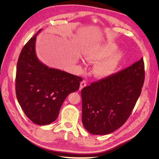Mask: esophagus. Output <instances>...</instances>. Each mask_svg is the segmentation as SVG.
Returning a JSON list of instances; mask_svg holds the SVG:
<instances>
[{"instance_id":"1","label":"esophagus","mask_w":159,"mask_h":159,"mask_svg":"<svg viewBox=\"0 0 159 159\" xmlns=\"http://www.w3.org/2000/svg\"><path fill=\"white\" fill-rule=\"evenodd\" d=\"M86 85H87V83H86V82H85V80H83V81H82V82H80V90L81 89H82L84 87H85L86 86Z\"/></svg>"}]
</instances>
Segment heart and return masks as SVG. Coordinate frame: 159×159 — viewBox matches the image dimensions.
Listing matches in <instances>:
<instances>
[{
	"label": "heart",
	"mask_w": 159,
	"mask_h": 159,
	"mask_svg": "<svg viewBox=\"0 0 159 159\" xmlns=\"http://www.w3.org/2000/svg\"><path fill=\"white\" fill-rule=\"evenodd\" d=\"M118 45L111 41L95 43L88 46L83 56L90 62H97L94 73L98 77H106L115 72L124 57V52L118 50Z\"/></svg>",
	"instance_id": "heart-1"
}]
</instances>
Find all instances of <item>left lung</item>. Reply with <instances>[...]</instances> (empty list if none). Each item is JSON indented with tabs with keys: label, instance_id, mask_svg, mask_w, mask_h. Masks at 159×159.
Here are the masks:
<instances>
[{
	"label": "left lung",
	"instance_id": "left-lung-1",
	"mask_svg": "<svg viewBox=\"0 0 159 159\" xmlns=\"http://www.w3.org/2000/svg\"><path fill=\"white\" fill-rule=\"evenodd\" d=\"M145 71L142 58L130 66L81 90L82 124L93 134L105 135L128 120L142 91Z\"/></svg>",
	"mask_w": 159,
	"mask_h": 159
}]
</instances>
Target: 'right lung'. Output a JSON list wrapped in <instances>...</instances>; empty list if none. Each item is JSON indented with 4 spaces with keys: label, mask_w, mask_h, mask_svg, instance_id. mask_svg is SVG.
<instances>
[{
    "label": "right lung",
    "mask_w": 159,
    "mask_h": 159,
    "mask_svg": "<svg viewBox=\"0 0 159 159\" xmlns=\"http://www.w3.org/2000/svg\"><path fill=\"white\" fill-rule=\"evenodd\" d=\"M22 48L17 61L16 93L26 116L38 125L55 121L69 94L79 89L82 79L43 63L36 50V36Z\"/></svg>",
    "instance_id": "obj_1"
}]
</instances>
